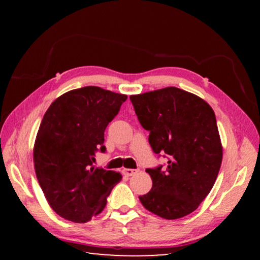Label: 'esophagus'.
<instances>
[{"mask_svg": "<svg viewBox=\"0 0 260 260\" xmlns=\"http://www.w3.org/2000/svg\"><path fill=\"white\" fill-rule=\"evenodd\" d=\"M122 173L126 177H132V175H134L138 173V170H133V169H122Z\"/></svg>", "mask_w": 260, "mask_h": 260, "instance_id": "obj_1", "label": "esophagus"}]
</instances>
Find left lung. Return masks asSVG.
<instances>
[{
    "mask_svg": "<svg viewBox=\"0 0 260 260\" xmlns=\"http://www.w3.org/2000/svg\"><path fill=\"white\" fill-rule=\"evenodd\" d=\"M140 124L150 132L155 153L165 166L147 169L152 188L139 196L148 211L164 219L195 211L211 191L222 160V146L212 108L199 96L177 87L132 95Z\"/></svg>",
    "mask_w": 260,
    "mask_h": 260,
    "instance_id": "obj_1",
    "label": "left lung"
}]
</instances>
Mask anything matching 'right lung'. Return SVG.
<instances>
[{"mask_svg": "<svg viewBox=\"0 0 260 260\" xmlns=\"http://www.w3.org/2000/svg\"><path fill=\"white\" fill-rule=\"evenodd\" d=\"M126 95L87 86L70 90L43 116L33 149L34 169L48 203L61 218L87 222L107 205L121 180L114 171L93 166L105 152L104 131Z\"/></svg>", "mask_w": 260, "mask_h": 260, "instance_id": "right-lung-1", "label": "right lung"}]
</instances>
